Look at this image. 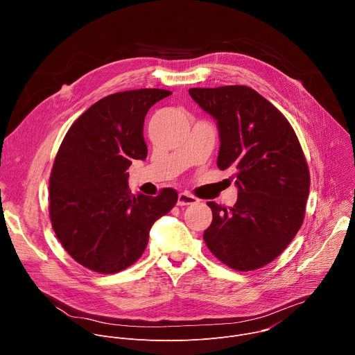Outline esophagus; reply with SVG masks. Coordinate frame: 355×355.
I'll return each instance as SVG.
<instances>
[{"mask_svg":"<svg viewBox=\"0 0 355 355\" xmlns=\"http://www.w3.org/2000/svg\"><path fill=\"white\" fill-rule=\"evenodd\" d=\"M196 202H198V199L193 195L188 193V192H180L178 193V202H177L178 207L193 205V204H196Z\"/></svg>","mask_w":355,"mask_h":355,"instance_id":"34e87169","label":"esophagus"}]
</instances>
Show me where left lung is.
I'll use <instances>...</instances> for the list:
<instances>
[{
    "mask_svg": "<svg viewBox=\"0 0 355 355\" xmlns=\"http://www.w3.org/2000/svg\"><path fill=\"white\" fill-rule=\"evenodd\" d=\"M191 98L218 125V167L233 173L234 207L208 202L212 223L204 240L212 254L237 271L275 260L305 218L311 177L286 118L245 85L191 88Z\"/></svg>",
    "mask_w": 355,
    "mask_h": 355,
    "instance_id": "8db88e82",
    "label": "left lung"
}]
</instances>
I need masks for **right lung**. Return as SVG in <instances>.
I'll list each match as a JSON object with an SVG mask.
<instances>
[{
    "label": "right lung",
    "instance_id": "add662e5",
    "mask_svg": "<svg viewBox=\"0 0 355 355\" xmlns=\"http://www.w3.org/2000/svg\"><path fill=\"white\" fill-rule=\"evenodd\" d=\"M171 92L143 88L111 94L91 105L69 129L49 182L53 230L83 267L115 274L135 264L153 223L177 204L164 188L157 196L133 195L126 170L147 157V111Z\"/></svg>",
    "mask_w": 355,
    "mask_h": 355
}]
</instances>
